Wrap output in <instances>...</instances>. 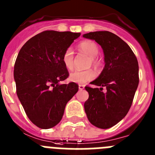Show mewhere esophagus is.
<instances>
[{
  "mask_svg": "<svg viewBox=\"0 0 155 155\" xmlns=\"http://www.w3.org/2000/svg\"><path fill=\"white\" fill-rule=\"evenodd\" d=\"M84 88H85L84 85H82V84H79V89H80V90H82V89H84Z\"/></svg>",
  "mask_w": 155,
  "mask_h": 155,
  "instance_id": "esophagus-1",
  "label": "esophagus"
}]
</instances>
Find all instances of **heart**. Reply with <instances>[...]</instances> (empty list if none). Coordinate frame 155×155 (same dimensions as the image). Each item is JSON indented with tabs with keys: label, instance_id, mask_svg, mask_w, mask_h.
Listing matches in <instances>:
<instances>
[{
	"label": "heart",
	"instance_id": "heart-1",
	"mask_svg": "<svg viewBox=\"0 0 155 155\" xmlns=\"http://www.w3.org/2000/svg\"><path fill=\"white\" fill-rule=\"evenodd\" d=\"M78 49L79 51L86 53L89 56V65L94 66L98 69L102 64V61L100 58L97 56L99 53V47L94 41L92 40H84L79 43L78 45ZM62 61L65 67L69 70L73 69V61H74V55L73 51L71 48H68L65 50L62 56ZM96 76V73L92 69H86V70H76L70 73L69 79L72 82L84 84L89 81L92 80Z\"/></svg>",
	"mask_w": 155,
	"mask_h": 155
}]
</instances>
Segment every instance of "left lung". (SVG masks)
Returning a JSON list of instances; mask_svg holds the SVG:
<instances>
[{
  "instance_id": "1",
  "label": "left lung",
  "mask_w": 155,
  "mask_h": 155,
  "mask_svg": "<svg viewBox=\"0 0 155 155\" xmlns=\"http://www.w3.org/2000/svg\"><path fill=\"white\" fill-rule=\"evenodd\" d=\"M83 37L99 43L105 55L103 70L91 82L101 88L85 87L89 99L84 108L91 124L106 129L125 118L131 108L139 82L138 60L129 46L111 32H91Z\"/></svg>"
}]
</instances>
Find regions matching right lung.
Here are the masks:
<instances>
[{
	"label": "right lung",
	"mask_w": 155,
	"mask_h": 155,
	"mask_svg": "<svg viewBox=\"0 0 155 155\" xmlns=\"http://www.w3.org/2000/svg\"><path fill=\"white\" fill-rule=\"evenodd\" d=\"M80 33L46 30L30 38L19 52L14 76L18 99L29 119L43 129L57 125L65 107L79 90L69 77L62 56Z\"/></svg>",
	"instance_id": "1"
}]
</instances>
